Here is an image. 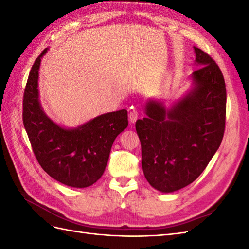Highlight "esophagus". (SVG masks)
<instances>
[{"label": "esophagus", "instance_id": "esophagus-1", "mask_svg": "<svg viewBox=\"0 0 249 249\" xmlns=\"http://www.w3.org/2000/svg\"><path fill=\"white\" fill-rule=\"evenodd\" d=\"M138 115H139L138 111H137L136 109H132V110L130 111V113H129V119H130V122H131L132 124H134V123L137 120Z\"/></svg>", "mask_w": 249, "mask_h": 249}]
</instances>
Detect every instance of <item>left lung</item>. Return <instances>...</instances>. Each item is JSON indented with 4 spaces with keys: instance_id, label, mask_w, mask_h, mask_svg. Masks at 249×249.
<instances>
[{
    "instance_id": "1",
    "label": "left lung",
    "mask_w": 249,
    "mask_h": 249,
    "mask_svg": "<svg viewBox=\"0 0 249 249\" xmlns=\"http://www.w3.org/2000/svg\"><path fill=\"white\" fill-rule=\"evenodd\" d=\"M194 50L200 67L192 73V91L167 110L163 104L149 101L147 117L135 124L143 173L161 192L177 191L194 182L219 148L225 130L223 74L209 54Z\"/></svg>"
}]
</instances>
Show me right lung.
<instances>
[{
    "mask_svg": "<svg viewBox=\"0 0 249 249\" xmlns=\"http://www.w3.org/2000/svg\"><path fill=\"white\" fill-rule=\"evenodd\" d=\"M43 50L30 71L22 100V122L35 158L50 177L66 186L85 188L106 168L117 135L129 124L126 110L107 113L78 129L65 130L44 114L38 101V70Z\"/></svg>",
    "mask_w": 249,
    "mask_h": 249,
    "instance_id": "1",
    "label": "right lung"
}]
</instances>
